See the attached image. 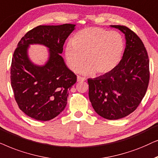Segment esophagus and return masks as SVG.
Segmentation results:
<instances>
[{"label":"esophagus","instance_id":"esophagus-1","mask_svg":"<svg viewBox=\"0 0 158 158\" xmlns=\"http://www.w3.org/2000/svg\"><path fill=\"white\" fill-rule=\"evenodd\" d=\"M86 79L85 77H81L80 76H78L77 77V81H85Z\"/></svg>","mask_w":158,"mask_h":158}]
</instances>
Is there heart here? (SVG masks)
<instances>
[{
  "label": "heart",
  "instance_id": "heart-1",
  "mask_svg": "<svg viewBox=\"0 0 158 158\" xmlns=\"http://www.w3.org/2000/svg\"><path fill=\"white\" fill-rule=\"evenodd\" d=\"M125 40L117 31L100 27H88L77 31L65 48V58L69 68L85 75L105 74L116 67L123 57Z\"/></svg>",
  "mask_w": 158,
  "mask_h": 158
}]
</instances>
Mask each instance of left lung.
Wrapping results in <instances>:
<instances>
[{
  "mask_svg": "<svg viewBox=\"0 0 158 158\" xmlns=\"http://www.w3.org/2000/svg\"><path fill=\"white\" fill-rule=\"evenodd\" d=\"M125 35L126 48L110 72L88 79L89 98L101 117L117 120L134 112L145 95L150 81L148 52L142 41L125 26L110 25Z\"/></svg>",
  "mask_w": 158,
  "mask_h": 158,
  "instance_id": "8db88e82",
  "label": "left lung"
}]
</instances>
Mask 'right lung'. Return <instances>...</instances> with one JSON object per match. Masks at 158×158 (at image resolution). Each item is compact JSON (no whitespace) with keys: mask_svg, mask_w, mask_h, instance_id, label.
Returning a JSON list of instances; mask_svg holds the SVG:
<instances>
[{"mask_svg":"<svg viewBox=\"0 0 158 158\" xmlns=\"http://www.w3.org/2000/svg\"><path fill=\"white\" fill-rule=\"evenodd\" d=\"M75 26L40 25L19 42L12 58L10 81L19 108L31 118L49 121L66 108L69 90L77 81V76L60 54ZM33 44L48 48L49 58L43 66L34 64L29 59L28 49Z\"/></svg>","mask_w":158,"mask_h":158,"instance_id":"add662e5","label":"right lung"}]
</instances>
